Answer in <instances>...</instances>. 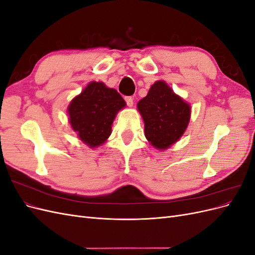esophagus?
I'll list each match as a JSON object with an SVG mask.
<instances>
[{"label": "esophagus", "instance_id": "34e87169", "mask_svg": "<svg viewBox=\"0 0 255 255\" xmlns=\"http://www.w3.org/2000/svg\"><path fill=\"white\" fill-rule=\"evenodd\" d=\"M125 100H126V102H127L128 106H129V107L133 106L134 102H133V98H132V97H126Z\"/></svg>", "mask_w": 255, "mask_h": 255}]
</instances>
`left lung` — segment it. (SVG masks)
Returning a JSON list of instances; mask_svg holds the SVG:
<instances>
[{"mask_svg":"<svg viewBox=\"0 0 255 255\" xmlns=\"http://www.w3.org/2000/svg\"><path fill=\"white\" fill-rule=\"evenodd\" d=\"M137 109L144 122L145 138L158 150H166L179 140L190 119V105L164 81L152 85Z\"/></svg>","mask_w":255,"mask_h":255,"instance_id":"1","label":"left lung"}]
</instances>
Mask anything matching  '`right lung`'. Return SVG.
Instances as JSON below:
<instances>
[{"mask_svg": "<svg viewBox=\"0 0 255 255\" xmlns=\"http://www.w3.org/2000/svg\"><path fill=\"white\" fill-rule=\"evenodd\" d=\"M126 105L116 89L90 82L69 104V122L84 143L97 148L110 137L116 115Z\"/></svg>", "mask_w": 255, "mask_h": 255, "instance_id": "add662e5", "label": "right lung"}]
</instances>
